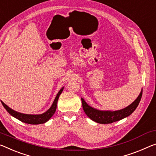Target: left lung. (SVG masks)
Instances as JSON below:
<instances>
[{
    "label": "left lung",
    "mask_w": 156,
    "mask_h": 156,
    "mask_svg": "<svg viewBox=\"0 0 156 156\" xmlns=\"http://www.w3.org/2000/svg\"><path fill=\"white\" fill-rule=\"evenodd\" d=\"M142 96V90L134 102L132 103L130 105H128V107L125 108L124 109L117 111L98 110L88 105L83 98H81V101H82L84 112L91 120L98 123L105 124V123H111L117 122V121H119L131 115L139 105Z\"/></svg>",
    "instance_id": "left-lung-1"
}]
</instances>
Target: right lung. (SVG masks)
Wrapping results in <instances>:
<instances>
[{
    "label": "right lung",
    "mask_w": 156,
    "mask_h": 156,
    "mask_svg": "<svg viewBox=\"0 0 156 156\" xmlns=\"http://www.w3.org/2000/svg\"><path fill=\"white\" fill-rule=\"evenodd\" d=\"M64 87H62L61 90L59 91V92L57 94L56 97L54 100L53 104H52L51 107L46 111V112H44L41 115H26V114H22L20 112H17L16 111L11 109L10 108H9L7 105L1 101L3 107L5 108V110L8 112L12 116H13L14 117L16 118L17 119H19L21 122L28 123V124H41V123H46L49 120V119L54 115L56 108H57V103H58V100L59 98V96L61 94L62 91H63Z\"/></svg>",
    "instance_id": "add662e5"
}]
</instances>
